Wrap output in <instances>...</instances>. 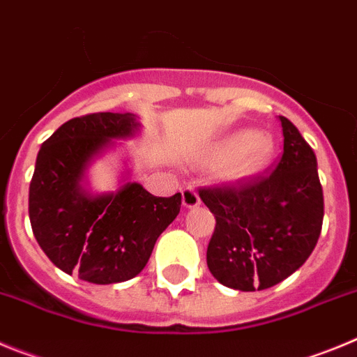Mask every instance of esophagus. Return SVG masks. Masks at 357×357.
I'll return each instance as SVG.
<instances>
[{"label": "esophagus", "instance_id": "34e87169", "mask_svg": "<svg viewBox=\"0 0 357 357\" xmlns=\"http://www.w3.org/2000/svg\"><path fill=\"white\" fill-rule=\"evenodd\" d=\"M201 204V199H199V194L194 190V188H185L183 190V206L185 208H195Z\"/></svg>", "mask_w": 357, "mask_h": 357}]
</instances>
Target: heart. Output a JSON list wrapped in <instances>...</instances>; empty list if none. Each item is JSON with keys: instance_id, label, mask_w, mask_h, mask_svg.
<instances>
[{"instance_id": "heart-1", "label": "heart", "mask_w": 357, "mask_h": 357, "mask_svg": "<svg viewBox=\"0 0 357 357\" xmlns=\"http://www.w3.org/2000/svg\"><path fill=\"white\" fill-rule=\"evenodd\" d=\"M274 144L268 137L259 135L256 130H238L226 135L211 149L210 158L213 162H226L220 171L222 179L229 183H240L261 169L271 158Z\"/></svg>"}]
</instances>
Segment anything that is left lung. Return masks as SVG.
<instances>
[{
  "mask_svg": "<svg viewBox=\"0 0 357 357\" xmlns=\"http://www.w3.org/2000/svg\"><path fill=\"white\" fill-rule=\"evenodd\" d=\"M282 156L265 178L199 190L217 226L208 268L233 290H266L304 265L319 242L324 194L317 156L287 117Z\"/></svg>",
  "mask_w": 357,
  "mask_h": 357,
  "instance_id": "1",
  "label": "left lung"
}]
</instances>
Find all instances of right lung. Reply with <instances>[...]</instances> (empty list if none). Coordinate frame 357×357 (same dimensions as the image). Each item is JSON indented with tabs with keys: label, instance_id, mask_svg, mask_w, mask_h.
<instances>
[{
	"label": "right lung",
	"instance_id": "1",
	"mask_svg": "<svg viewBox=\"0 0 357 357\" xmlns=\"http://www.w3.org/2000/svg\"><path fill=\"white\" fill-rule=\"evenodd\" d=\"M140 130L135 114L99 112L67 121L38 151L28 202L31 229L66 274L94 284L139 275L158 236L178 217L181 194L156 197L130 181L128 169L114 192L89 188L92 163Z\"/></svg>",
	"mask_w": 357,
	"mask_h": 357
}]
</instances>
